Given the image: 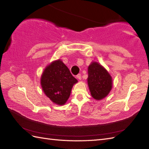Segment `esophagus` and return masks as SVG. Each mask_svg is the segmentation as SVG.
Instances as JSON below:
<instances>
[{
	"label": "esophagus",
	"instance_id": "obj_1",
	"mask_svg": "<svg viewBox=\"0 0 149 149\" xmlns=\"http://www.w3.org/2000/svg\"><path fill=\"white\" fill-rule=\"evenodd\" d=\"M76 77L78 79L81 80V78H82V77H81V74H79L78 75H77Z\"/></svg>",
	"mask_w": 149,
	"mask_h": 149
}]
</instances>
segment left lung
<instances>
[{
    "label": "left lung",
    "instance_id": "left-lung-1",
    "mask_svg": "<svg viewBox=\"0 0 149 149\" xmlns=\"http://www.w3.org/2000/svg\"><path fill=\"white\" fill-rule=\"evenodd\" d=\"M88 84L91 96L96 100L106 97L112 87V79L109 73L96 62L88 66Z\"/></svg>",
    "mask_w": 149,
    "mask_h": 149
}]
</instances>
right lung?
<instances>
[{
    "instance_id": "add662e5",
    "label": "right lung",
    "mask_w": 149,
    "mask_h": 149,
    "mask_svg": "<svg viewBox=\"0 0 149 149\" xmlns=\"http://www.w3.org/2000/svg\"><path fill=\"white\" fill-rule=\"evenodd\" d=\"M77 80L61 60L52 62L44 70L41 84L44 93L53 102L65 104L70 95L72 88Z\"/></svg>"
}]
</instances>
